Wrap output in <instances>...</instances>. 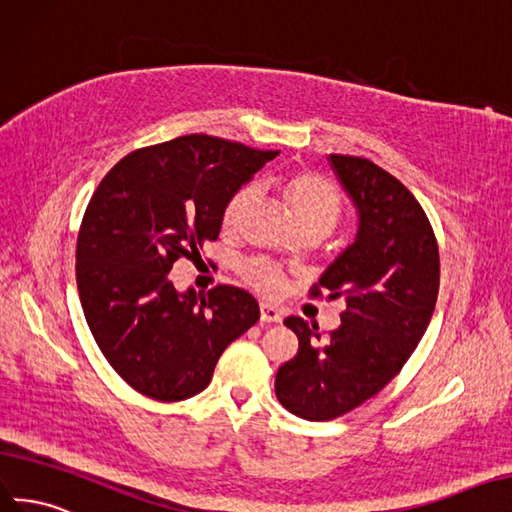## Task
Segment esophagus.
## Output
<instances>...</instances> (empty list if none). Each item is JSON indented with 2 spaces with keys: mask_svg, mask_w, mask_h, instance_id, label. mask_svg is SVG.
<instances>
[{
  "mask_svg": "<svg viewBox=\"0 0 512 512\" xmlns=\"http://www.w3.org/2000/svg\"><path fill=\"white\" fill-rule=\"evenodd\" d=\"M259 319L264 321V324H272V321H281L283 319V311L279 306L268 304V302H261L259 304Z\"/></svg>",
  "mask_w": 512,
  "mask_h": 512,
  "instance_id": "esophagus-1",
  "label": "esophagus"
}]
</instances>
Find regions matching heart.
<instances>
[{
	"instance_id": "b5f03b06",
	"label": "heart",
	"mask_w": 512,
	"mask_h": 512,
	"mask_svg": "<svg viewBox=\"0 0 512 512\" xmlns=\"http://www.w3.org/2000/svg\"><path fill=\"white\" fill-rule=\"evenodd\" d=\"M259 188L261 191H276L281 195L298 229L321 227L330 231L339 223L343 212V199L337 186L311 171H296L285 175V178H266L259 182ZM257 199L259 191L253 184L242 186L240 191L233 193L223 212V229L227 233H236L244 225L246 216L255 208ZM244 279L259 289L261 294L268 296L279 294L283 289V276L266 261H253V264L244 266Z\"/></svg>"
}]
</instances>
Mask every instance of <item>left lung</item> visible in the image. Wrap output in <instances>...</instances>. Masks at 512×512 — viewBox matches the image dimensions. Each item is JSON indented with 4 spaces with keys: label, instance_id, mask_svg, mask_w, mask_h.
I'll use <instances>...</instances> for the list:
<instances>
[{
    "label": "left lung",
    "instance_id": "obj_1",
    "mask_svg": "<svg viewBox=\"0 0 512 512\" xmlns=\"http://www.w3.org/2000/svg\"><path fill=\"white\" fill-rule=\"evenodd\" d=\"M328 163L358 214L356 238L321 274L330 298L345 296L341 326L287 317L298 354L276 371V397L291 414L332 420L362 405L401 371L425 334L440 287V253L425 210L367 158Z\"/></svg>",
    "mask_w": 512,
    "mask_h": 512
}]
</instances>
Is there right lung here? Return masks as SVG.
<instances>
[{
    "label": "right lung",
    "instance_id": "obj_1",
    "mask_svg": "<svg viewBox=\"0 0 512 512\" xmlns=\"http://www.w3.org/2000/svg\"><path fill=\"white\" fill-rule=\"evenodd\" d=\"M276 154L186 135L130 152L98 184L77 240L79 298L102 356L145 397L206 390L225 347L259 319L248 291H178L169 272L218 238L231 195Z\"/></svg>",
    "mask_w": 512,
    "mask_h": 512
}]
</instances>
